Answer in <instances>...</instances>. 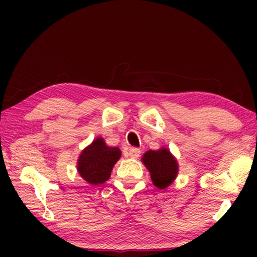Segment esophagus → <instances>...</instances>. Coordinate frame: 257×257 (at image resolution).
<instances>
[{"label": "esophagus", "instance_id": "1", "mask_svg": "<svg viewBox=\"0 0 257 257\" xmlns=\"http://www.w3.org/2000/svg\"><path fill=\"white\" fill-rule=\"evenodd\" d=\"M128 156L132 158V159H137L140 156V150L137 149V147H132L128 151Z\"/></svg>", "mask_w": 257, "mask_h": 257}]
</instances>
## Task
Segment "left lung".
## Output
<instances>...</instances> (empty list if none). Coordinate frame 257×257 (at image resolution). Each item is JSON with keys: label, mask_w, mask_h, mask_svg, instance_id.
Returning a JSON list of instances; mask_svg holds the SVG:
<instances>
[{"label": "left lung", "mask_w": 257, "mask_h": 257, "mask_svg": "<svg viewBox=\"0 0 257 257\" xmlns=\"http://www.w3.org/2000/svg\"><path fill=\"white\" fill-rule=\"evenodd\" d=\"M142 161L149 170L153 185L157 188H167L177 178L178 160L166 147H161L157 151H147L144 153Z\"/></svg>", "instance_id": "left-lung-1"}]
</instances>
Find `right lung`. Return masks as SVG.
Segmentation results:
<instances>
[{"instance_id":"obj_1","label":"right lung","mask_w":257,"mask_h":257,"mask_svg":"<svg viewBox=\"0 0 257 257\" xmlns=\"http://www.w3.org/2000/svg\"><path fill=\"white\" fill-rule=\"evenodd\" d=\"M120 157L119 147L107 146L104 138L98 137L80 152L77 171L90 185L104 184L110 179L112 168Z\"/></svg>"}]
</instances>
